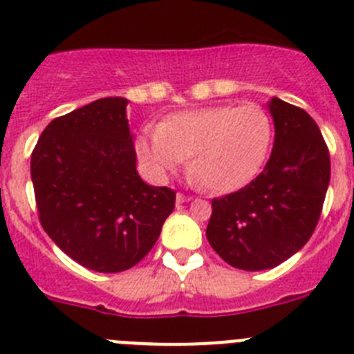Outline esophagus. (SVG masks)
<instances>
[{
    "mask_svg": "<svg viewBox=\"0 0 354 354\" xmlns=\"http://www.w3.org/2000/svg\"><path fill=\"white\" fill-rule=\"evenodd\" d=\"M175 198H177V204H184V202H189V200H192V196L184 195V193H177V196H175Z\"/></svg>",
    "mask_w": 354,
    "mask_h": 354,
    "instance_id": "1",
    "label": "esophagus"
}]
</instances>
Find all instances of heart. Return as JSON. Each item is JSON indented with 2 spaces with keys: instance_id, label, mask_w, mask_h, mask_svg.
I'll return each instance as SVG.
<instances>
[{
  "instance_id": "1",
  "label": "heart",
  "mask_w": 354,
  "mask_h": 354,
  "mask_svg": "<svg viewBox=\"0 0 354 354\" xmlns=\"http://www.w3.org/2000/svg\"><path fill=\"white\" fill-rule=\"evenodd\" d=\"M273 120L259 104H218L174 113L149 127L136 152L156 179H167L192 158L189 174L207 192H237L264 167Z\"/></svg>"
}]
</instances>
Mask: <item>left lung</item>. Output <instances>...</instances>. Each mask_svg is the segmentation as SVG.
Masks as SVG:
<instances>
[{
    "label": "left lung",
    "instance_id": "1",
    "mask_svg": "<svg viewBox=\"0 0 354 354\" xmlns=\"http://www.w3.org/2000/svg\"><path fill=\"white\" fill-rule=\"evenodd\" d=\"M274 143L262 174L212 198L209 245L237 270L262 271L299 252L314 234L330 184V152L305 109L273 97Z\"/></svg>",
    "mask_w": 354,
    "mask_h": 354
}]
</instances>
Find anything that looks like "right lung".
<instances>
[{
    "label": "right lung",
    "mask_w": 354,
    "mask_h": 354,
    "mask_svg": "<svg viewBox=\"0 0 354 354\" xmlns=\"http://www.w3.org/2000/svg\"><path fill=\"white\" fill-rule=\"evenodd\" d=\"M127 99L104 97L49 122L31 154L39 220L72 261L99 273L138 264L175 207L136 171Z\"/></svg>",
    "instance_id": "1"
}]
</instances>
